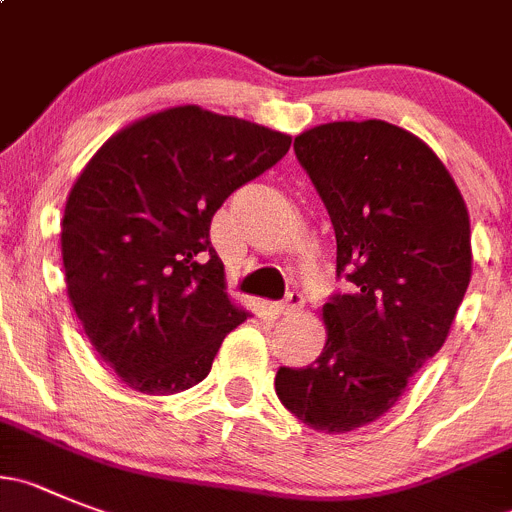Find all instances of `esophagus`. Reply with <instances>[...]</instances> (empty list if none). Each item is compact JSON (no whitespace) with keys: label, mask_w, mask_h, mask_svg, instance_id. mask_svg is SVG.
<instances>
[{"label":"esophagus","mask_w":512,"mask_h":512,"mask_svg":"<svg viewBox=\"0 0 512 512\" xmlns=\"http://www.w3.org/2000/svg\"><path fill=\"white\" fill-rule=\"evenodd\" d=\"M272 310H275V315H283V318H293V315H298L300 310H303V295H290L288 300H283V303H275L272 305Z\"/></svg>","instance_id":"1"}]
</instances>
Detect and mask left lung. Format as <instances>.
I'll return each instance as SVG.
<instances>
[{"label":"left lung","mask_w":512,"mask_h":512,"mask_svg":"<svg viewBox=\"0 0 512 512\" xmlns=\"http://www.w3.org/2000/svg\"><path fill=\"white\" fill-rule=\"evenodd\" d=\"M336 229V272L356 285L323 305L326 346L275 391L326 434L376 422L450 336L472 278L470 214L447 166L386 121H333L295 136Z\"/></svg>","instance_id":"left-lung-1"}]
</instances>
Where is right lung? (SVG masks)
Returning <instances> with one entry per match:
<instances>
[{
    "label": "right lung",
    "instance_id": "right-lung-1",
    "mask_svg": "<svg viewBox=\"0 0 512 512\" xmlns=\"http://www.w3.org/2000/svg\"><path fill=\"white\" fill-rule=\"evenodd\" d=\"M288 133L174 105L113 133L62 214L68 298L90 346L141 394H179L212 369L247 310L209 242L234 189L288 154Z\"/></svg>",
    "mask_w": 512,
    "mask_h": 512
}]
</instances>
